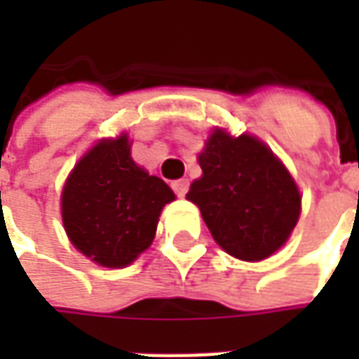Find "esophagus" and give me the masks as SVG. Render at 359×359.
Instances as JSON below:
<instances>
[{"instance_id":"obj_1","label":"esophagus","mask_w":359,"mask_h":359,"mask_svg":"<svg viewBox=\"0 0 359 359\" xmlns=\"http://www.w3.org/2000/svg\"><path fill=\"white\" fill-rule=\"evenodd\" d=\"M171 188H172V192L179 196V198H184L188 192V180L187 179L175 180V182L171 184Z\"/></svg>"}]
</instances>
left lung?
Masks as SVG:
<instances>
[{"instance_id":"left-lung-1","label":"left lung","mask_w":359,"mask_h":359,"mask_svg":"<svg viewBox=\"0 0 359 359\" xmlns=\"http://www.w3.org/2000/svg\"><path fill=\"white\" fill-rule=\"evenodd\" d=\"M203 175L190 184L194 202L226 254L262 262L277 252L300 217V192L264 142L215 130L200 154Z\"/></svg>"}]
</instances>
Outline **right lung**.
<instances>
[{
  "label": "right lung",
  "mask_w": 359,
  "mask_h": 359,
  "mask_svg": "<svg viewBox=\"0 0 359 359\" xmlns=\"http://www.w3.org/2000/svg\"><path fill=\"white\" fill-rule=\"evenodd\" d=\"M175 200L159 177L130 157L125 134L102 140L67 179L61 211L74 248L103 267H125L156 236L159 213Z\"/></svg>",
  "instance_id": "1"
}]
</instances>
